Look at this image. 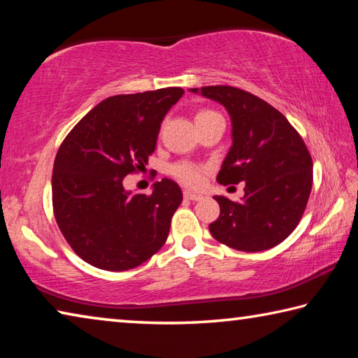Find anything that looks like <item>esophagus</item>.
Here are the masks:
<instances>
[{"instance_id": "esophagus-1", "label": "esophagus", "mask_w": 358, "mask_h": 358, "mask_svg": "<svg viewBox=\"0 0 358 358\" xmlns=\"http://www.w3.org/2000/svg\"><path fill=\"white\" fill-rule=\"evenodd\" d=\"M185 199H187V201H201L202 196L192 191H185Z\"/></svg>"}]
</instances>
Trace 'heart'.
Listing matches in <instances>:
<instances>
[{
    "label": "heart",
    "instance_id": "heart-1",
    "mask_svg": "<svg viewBox=\"0 0 358 358\" xmlns=\"http://www.w3.org/2000/svg\"><path fill=\"white\" fill-rule=\"evenodd\" d=\"M210 112L211 110H202V112H199L197 115H203V113H210ZM197 115H196V117H197ZM173 173L178 180H181L183 183L191 185V186L199 185V183H201V180H202L201 169L192 166V164H180V166L173 169Z\"/></svg>",
    "mask_w": 358,
    "mask_h": 358
}]
</instances>
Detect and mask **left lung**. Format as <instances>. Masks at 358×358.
I'll use <instances>...</instances> for the list:
<instances>
[{
  "mask_svg": "<svg viewBox=\"0 0 358 358\" xmlns=\"http://www.w3.org/2000/svg\"><path fill=\"white\" fill-rule=\"evenodd\" d=\"M226 108L232 145L216 180L245 183V196L232 202L215 196L221 213L210 224L220 243L238 251L270 250L286 240L300 222L313 186V159L305 142L281 112L240 88H189Z\"/></svg>",
  "mask_w": 358,
  "mask_h": 358,
  "instance_id": "8db88e82",
  "label": "left lung"
}]
</instances>
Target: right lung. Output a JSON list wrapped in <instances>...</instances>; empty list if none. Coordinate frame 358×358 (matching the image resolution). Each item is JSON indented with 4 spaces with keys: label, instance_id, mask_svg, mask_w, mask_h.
Segmentation results:
<instances>
[{
    "label": "right lung",
    "instance_id": "right-lung-1",
    "mask_svg": "<svg viewBox=\"0 0 358 358\" xmlns=\"http://www.w3.org/2000/svg\"><path fill=\"white\" fill-rule=\"evenodd\" d=\"M183 94L173 87L112 96L59 147L52 175L55 220L77 256L96 268L131 270L166 243L183 201L180 186L162 178L147 196L124 189L123 178L148 164L162 120Z\"/></svg>",
    "mask_w": 358,
    "mask_h": 358
}]
</instances>
